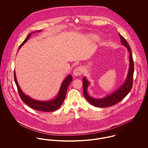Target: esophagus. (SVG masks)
<instances>
[{
  "instance_id": "obj_1",
  "label": "esophagus",
  "mask_w": 148,
  "mask_h": 148,
  "mask_svg": "<svg viewBox=\"0 0 148 148\" xmlns=\"http://www.w3.org/2000/svg\"><path fill=\"white\" fill-rule=\"evenodd\" d=\"M83 68L82 66H79L77 68H76L74 71H73V76L76 77V76H79L80 75H82V73H83Z\"/></svg>"
}]
</instances>
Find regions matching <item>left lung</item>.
Instances as JSON below:
<instances>
[{
    "label": "left lung",
    "instance_id": "left-lung-1",
    "mask_svg": "<svg viewBox=\"0 0 148 148\" xmlns=\"http://www.w3.org/2000/svg\"><path fill=\"white\" fill-rule=\"evenodd\" d=\"M119 36L120 37V40L122 45L127 48V51L129 52V66L127 78L125 80L124 83L114 92L102 98H94L90 96L88 93V86L90 85V82L88 81L86 77L84 76L83 79V92L84 97L91 105L95 106L105 108L114 106L120 102L121 100H123L129 93L132 89L134 73V63L132 51L130 46L127 44L126 40L124 38V37L122 36L120 34H119Z\"/></svg>",
    "mask_w": 148,
    "mask_h": 148
}]
</instances>
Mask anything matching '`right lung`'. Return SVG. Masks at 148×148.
Here are the masks:
<instances>
[{
  "mask_svg": "<svg viewBox=\"0 0 148 148\" xmlns=\"http://www.w3.org/2000/svg\"><path fill=\"white\" fill-rule=\"evenodd\" d=\"M41 32V30L35 31V32L29 34L28 35L27 38L24 40L23 42L21 43L18 50H19L21 49V48L24 44V43H25L28 41V40L29 39V38H30L31 35L32 34L35 33V32ZM14 79H15V84L16 85L17 88H18L19 96H20L22 101L24 103H25L27 105H28L31 108L35 109V110L42 111V112H52V111H55V110L58 109L63 103L64 99L65 98L67 88H68L69 85L70 84L71 82L72 81L73 79H72V76L71 75H68L64 79L62 85L60 86V89H59L57 95L55 96V97H54L53 99H52L51 100H45V101H40V100H35L34 99L30 97L29 96L25 95V93H24V92L21 90V88L18 83L15 71H14Z\"/></svg>",
  "mask_w": 148,
  "mask_h": 148,
  "instance_id": "right-lung-1",
  "label": "right lung"
}]
</instances>
